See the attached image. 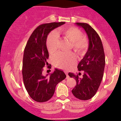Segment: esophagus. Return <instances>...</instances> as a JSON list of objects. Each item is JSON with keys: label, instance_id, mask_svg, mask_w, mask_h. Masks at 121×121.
Listing matches in <instances>:
<instances>
[{"label": "esophagus", "instance_id": "esophagus-1", "mask_svg": "<svg viewBox=\"0 0 121 121\" xmlns=\"http://www.w3.org/2000/svg\"><path fill=\"white\" fill-rule=\"evenodd\" d=\"M65 73L66 76H67V79H68V78H69V76H68V73H67V71H65Z\"/></svg>", "mask_w": 121, "mask_h": 121}]
</instances>
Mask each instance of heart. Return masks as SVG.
Wrapping results in <instances>:
<instances>
[{
  "label": "heart",
  "mask_w": 121,
  "mask_h": 121,
  "mask_svg": "<svg viewBox=\"0 0 121 121\" xmlns=\"http://www.w3.org/2000/svg\"><path fill=\"white\" fill-rule=\"evenodd\" d=\"M58 35H62L65 38L71 42V48L80 55L85 53L88 47V39L82 36V33L79 29L76 27H68L62 29L57 32ZM57 33L51 32L47 39V47L48 51L51 54H54L57 51L59 40ZM54 65L57 68L68 70L72 68L76 63V56L72 52L70 53H57L53 58Z\"/></svg>",
  "instance_id": "b5f03b06"
}]
</instances>
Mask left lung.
I'll use <instances>...</instances> for the list:
<instances>
[{
    "label": "left lung",
    "instance_id": "1",
    "mask_svg": "<svg viewBox=\"0 0 121 121\" xmlns=\"http://www.w3.org/2000/svg\"><path fill=\"white\" fill-rule=\"evenodd\" d=\"M83 28L88 36L89 45L86 53L78 65L79 71H84L82 78L69 73L70 78H74L76 85L72 93L81 100H88L94 96L100 86L104 75L105 60L103 45L100 37L90 25L86 23H76Z\"/></svg>",
    "mask_w": 121,
    "mask_h": 121
}]
</instances>
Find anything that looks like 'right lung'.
<instances>
[{
    "label": "right lung",
    "mask_w": 121,
    "mask_h": 121,
    "mask_svg": "<svg viewBox=\"0 0 121 121\" xmlns=\"http://www.w3.org/2000/svg\"><path fill=\"white\" fill-rule=\"evenodd\" d=\"M65 23L40 25L33 32L25 48L22 64L23 83L30 96L36 102H46L51 99L56 86L66 78L64 71L57 68L49 75L44 76L42 73L43 67L48 64L49 54L46 45L48 35Z\"/></svg>",
    "instance_id": "add662e5"
}]
</instances>
